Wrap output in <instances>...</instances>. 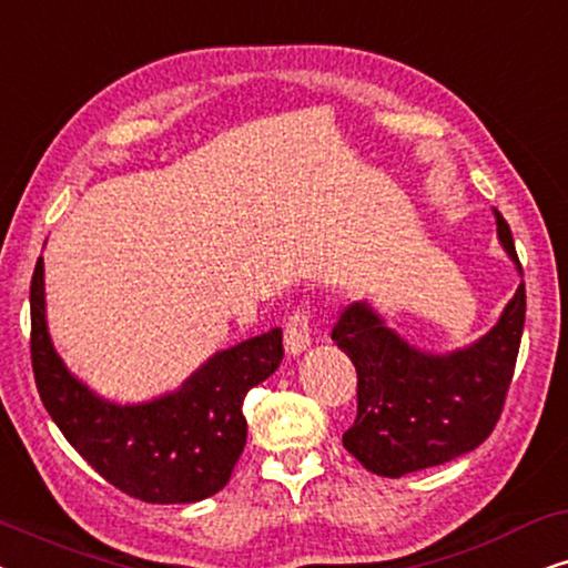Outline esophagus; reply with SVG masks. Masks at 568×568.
<instances>
[{"label":"esophagus","instance_id":"34e87169","mask_svg":"<svg viewBox=\"0 0 568 568\" xmlns=\"http://www.w3.org/2000/svg\"><path fill=\"white\" fill-rule=\"evenodd\" d=\"M313 317H310L307 307H294L290 321L284 328V344L290 354H300L310 346V333H313Z\"/></svg>","mask_w":568,"mask_h":568}]
</instances>
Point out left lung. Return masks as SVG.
<instances>
[{"mask_svg":"<svg viewBox=\"0 0 568 568\" xmlns=\"http://www.w3.org/2000/svg\"><path fill=\"white\" fill-rule=\"evenodd\" d=\"M496 227L523 271L499 212ZM523 328L525 282L484 338L445 356L408 346L364 302L341 310L331 338L356 367V418L344 432V447L385 478L434 468L476 449L504 410Z\"/></svg>","mask_w":568,"mask_h":568,"instance_id":"8db88e82","label":"left lung"}]
</instances>
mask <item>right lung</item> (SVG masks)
Here are the masks:
<instances>
[{
	"mask_svg": "<svg viewBox=\"0 0 568 568\" xmlns=\"http://www.w3.org/2000/svg\"><path fill=\"white\" fill-rule=\"evenodd\" d=\"M30 359L45 410L69 445L123 494L191 504L227 486L247 437L243 400L284 359L282 331L214 354L181 390L115 406L69 375L45 331L43 258L30 282Z\"/></svg>",
	"mask_w": 568,
	"mask_h": 568,
	"instance_id": "right-lung-1",
	"label": "right lung"
}]
</instances>
